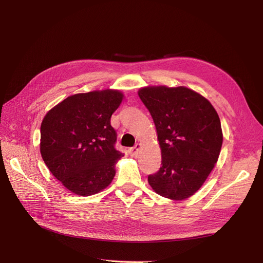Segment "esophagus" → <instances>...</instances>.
Returning <instances> with one entry per match:
<instances>
[{
    "mask_svg": "<svg viewBox=\"0 0 263 263\" xmlns=\"http://www.w3.org/2000/svg\"><path fill=\"white\" fill-rule=\"evenodd\" d=\"M140 149H141V144H136L134 147H132V148L129 149V154H130L132 157H136L137 155H139Z\"/></svg>",
    "mask_w": 263,
    "mask_h": 263,
    "instance_id": "1",
    "label": "esophagus"
}]
</instances>
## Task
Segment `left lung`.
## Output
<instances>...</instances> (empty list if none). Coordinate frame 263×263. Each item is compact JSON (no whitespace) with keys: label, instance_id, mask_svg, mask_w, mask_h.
I'll return each mask as SVG.
<instances>
[{"label":"left lung","instance_id":"left-lung-1","mask_svg":"<svg viewBox=\"0 0 263 263\" xmlns=\"http://www.w3.org/2000/svg\"><path fill=\"white\" fill-rule=\"evenodd\" d=\"M139 96L154 119L162 166L148 176L157 194L183 200L201 187L218 160L223 144L215 108L184 86H147Z\"/></svg>","mask_w":263,"mask_h":263}]
</instances>
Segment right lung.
<instances>
[{
    "instance_id": "1",
    "label": "right lung",
    "mask_w": 263,
    "mask_h": 263,
    "mask_svg": "<svg viewBox=\"0 0 263 263\" xmlns=\"http://www.w3.org/2000/svg\"><path fill=\"white\" fill-rule=\"evenodd\" d=\"M123 93L116 89L76 93L52 107L41 122L40 154L70 192L90 196L107 187L123 154L115 149L110 116Z\"/></svg>"
}]
</instances>
